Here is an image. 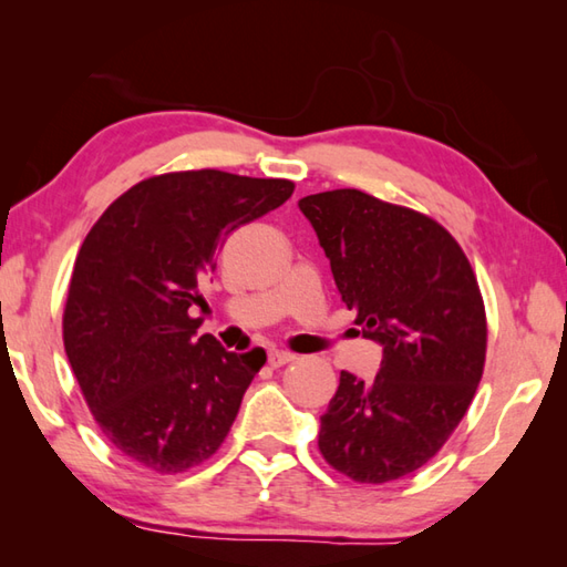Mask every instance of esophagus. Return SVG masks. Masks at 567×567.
I'll return each mask as SVG.
<instances>
[{
    "mask_svg": "<svg viewBox=\"0 0 567 567\" xmlns=\"http://www.w3.org/2000/svg\"><path fill=\"white\" fill-rule=\"evenodd\" d=\"M292 360H295V355L287 353V351H270V353H268V363H270L272 368L287 365V363H292Z\"/></svg>",
    "mask_w": 567,
    "mask_h": 567,
    "instance_id": "esophagus-1",
    "label": "esophagus"
}]
</instances>
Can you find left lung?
Wrapping results in <instances>:
<instances>
[{"label":"left lung","instance_id":"1","mask_svg":"<svg viewBox=\"0 0 567 567\" xmlns=\"http://www.w3.org/2000/svg\"><path fill=\"white\" fill-rule=\"evenodd\" d=\"M380 372H341L319 451L355 483L414 473L461 424L485 370L487 317L463 248L431 216L360 189L299 199Z\"/></svg>","mask_w":567,"mask_h":567}]
</instances>
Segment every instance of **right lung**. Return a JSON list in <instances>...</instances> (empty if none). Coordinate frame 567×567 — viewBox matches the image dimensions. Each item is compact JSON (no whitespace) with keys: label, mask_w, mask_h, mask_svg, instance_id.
Here are the masks:
<instances>
[{"label":"right lung","mask_w":567,"mask_h":567,"mask_svg":"<svg viewBox=\"0 0 567 567\" xmlns=\"http://www.w3.org/2000/svg\"><path fill=\"white\" fill-rule=\"evenodd\" d=\"M295 183L224 171L165 173L126 189L82 240L63 343L104 439L175 475L221 449L262 348L228 353L197 336L199 282L226 236L292 197Z\"/></svg>","instance_id":"right-lung-1"}]
</instances>
